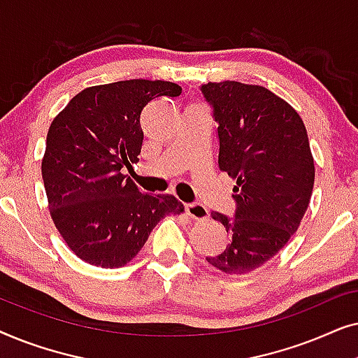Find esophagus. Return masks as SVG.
<instances>
[{
    "label": "esophagus",
    "mask_w": 358,
    "mask_h": 358,
    "mask_svg": "<svg viewBox=\"0 0 358 358\" xmlns=\"http://www.w3.org/2000/svg\"><path fill=\"white\" fill-rule=\"evenodd\" d=\"M185 213L195 222H202V220H207L210 217L208 208L202 203H185Z\"/></svg>",
    "instance_id": "esophagus-1"
}]
</instances>
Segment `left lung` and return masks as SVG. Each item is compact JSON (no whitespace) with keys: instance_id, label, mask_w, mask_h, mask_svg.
<instances>
[{"instance_id":"1","label":"left lung","mask_w":358,"mask_h":358,"mask_svg":"<svg viewBox=\"0 0 358 358\" xmlns=\"http://www.w3.org/2000/svg\"><path fill=\"white\" fill-rule=\"evenodd\" d=\"M200 91L218 124L220 169L236 179L233 217L212 213L229 244L207 262L224 273H248L300 227L315 184L310 141L298 112L266 87L222 81Z\"/></svg>"}]
</instances>
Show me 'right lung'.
<instances>
[{
  "instance_id": "obj_1",
  "label": "right lung",
  "mask_w": 358,
  "mask_h": 358,
  "mask_svg": "<svg viewBox=\"0 0 358 358\" xmlns=\"http://www.w3.org/2000/svg\"><path fill=\"white\" fill-rule=\"evenodd\" d=\"M180 92L159 80L92 86L53 119L42 161L48 208L68 248L91 266H125L161 218L184 212L174 195L143 194L122 174L141 153L145 107Z\"/></svg>"
}]
</instances>
